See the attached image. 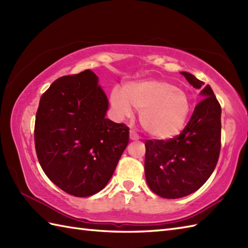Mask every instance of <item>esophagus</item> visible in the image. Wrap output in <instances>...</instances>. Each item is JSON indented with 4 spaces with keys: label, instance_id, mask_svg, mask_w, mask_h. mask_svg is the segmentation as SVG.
Returning a JSON list of instances; mask_svg holds the SVG:
<instances>
[{
    "label": "esophagus",
    "instance_id": "esophagus-1",
    "mask_svg": "<svg viewBox=\"0 0 248 248\" xmlns=\"http://www.w3.org/2000/svg\"><path fill=\"white\" fill-rule=\"evenodd\" d=\"M140 139V136L136 134L134 131H130V140H138Z\"/></svg>",
    "mask_w": 248,
    "mask_h": 248
}]
</instances>
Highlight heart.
Returning a JSON list of instances; mask_svg holds the SVG:
<instances>
[{
	"mask_svg": "<svg viewBox=\"0 0 248 248\" xmlns=\"http://www.w3.org/2000/svg\"><path fill=\"white\" fill-rule=\"evenodd\" d=\"M109 102L119 117H130L133 108L140 110V121L151 136L161 140L181 132L191 113V100L183 89L157 78L131 82L123 89L114 87Z\"/></svg>",
	"mask_w": 248,
	"mask_h": 248,
	"instance_id": "1",
	"label": "heart"
}]
</instances>
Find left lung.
Segmentation results:
<instances>
[{
  "label": "left lung",
  "mask_w": 248,
  "mask_h": 248,
  "mask_svg": "<svg viewBox=\"0 0 248 248\" xmlns=\"http://www.w3.org/2000/svg\"><path fill=\"white\" fill-rule=\"evenodd\" d=\"M187 82L202 89V99L182 132L168 140H147L145 176L148 186L163 198H181L196 192L212 175L220 151L222 108L210 85L188 72Z\"/></svg>",
  "instance_id": "1"
}]
</instances>
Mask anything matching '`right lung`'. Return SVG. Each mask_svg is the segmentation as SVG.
<instances>
[{"label":"right lung","mask_w":248,"mask_h":248,"mask_svg":"<svg viewBox=\"0 0 248 248\" xmlns=\"http://www.w3.org/2000/svg\"><path fill=\"white\" fill-rule=\"evenodd\" d=\"M108 100L92 70L65 76L40 98L35 148L43 170L62 191L87 197L112 178L129 128L105 118Z\"/></svg>","instance_id":"obj_1"}]
</instances>
